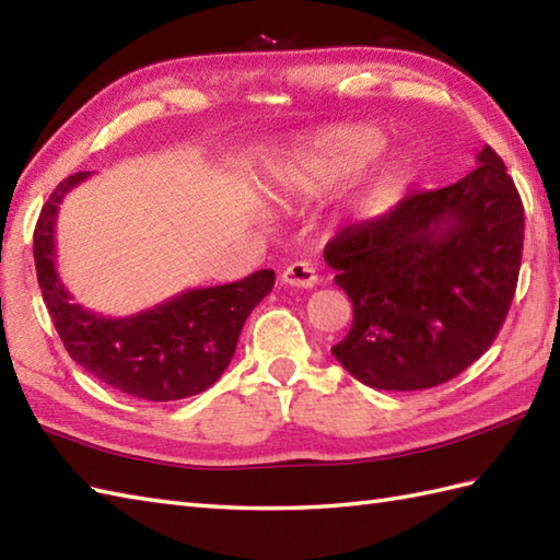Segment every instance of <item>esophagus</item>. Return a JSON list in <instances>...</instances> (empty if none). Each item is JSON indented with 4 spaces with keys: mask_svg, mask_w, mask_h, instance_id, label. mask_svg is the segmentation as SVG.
<instances>
[{
    "mask_svg": "<svg viewBox=\"0 0 560 560\" xmlns=\"http://www.w3.org/2000/svg\"><path fill=\"white\" fill-rule=\"evenodd\" d=\"M281 281L289 283V287H295V289H313V287H317V271L313 267V261L301 259L283 269Z\"/></svg>",
    "mask_w": 560,
    "mask_h": 560,
    "instance_id": "esophagus-1",
    "label": "esophagus"
}]
</instances>
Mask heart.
I'll return each mask as SVG.
<instances>
[{
  "instance_id": "heart-1",
  "label": "heart",
  "mask_w": 560,
  "mask_h": 560,
  "mask_svg": "<svg viewBox=\"0 0 560 560\" xmlns=\"http://www.w3.org/2000/svg\"><path fill=\"white\" fill-rule=\"evenodd\" d=\"M385 149V135L371 125H341L291 153L277 171L283 195L313 197L365 168Z\"/></svg>"
}]
</instances>
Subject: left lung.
Listing matches in <instances>:
<instances>
[{
  "mask_svg": "<svg viewBox=\"0 0 560 560\" xmlns=\"http://www.w3.org/2000/svg\"><path fill=\"white\" fill-rule=\"evenodd\" d=\"M407 195L383 217L351 223L325 247L353 325L335 359L375 389H428L489 351L513 303L525 209L501 156Z\"/></svg>",
  "mask_w": 560,
  "mask_h": 560,
  "instance_id": "left-lung-1",
  "label": "left lung"
}]
</instances>
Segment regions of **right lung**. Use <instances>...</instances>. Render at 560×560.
<instances>
[{"label":"right lung","instance_id":"1","mask_svg":"<svg viewBox=\"0 0 560 560\" xmlns=\"http://www.w3.org/2000/svg\"><path fill=\"white\" fill-rule=\"evenodd\" d=\"M74 173L45 201L33 233L38 287L67 353L101 383L149 401H173L209 389L229 368L247 315L273 289L259 269L223 287L189 289L144 313L103 317L71 301L55 267V221Z\"/></svg>","mask_w":560,"mask_h":560}]
</instances>
